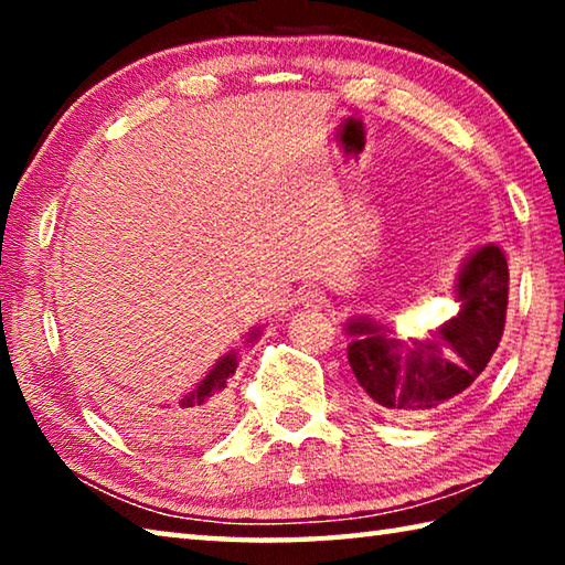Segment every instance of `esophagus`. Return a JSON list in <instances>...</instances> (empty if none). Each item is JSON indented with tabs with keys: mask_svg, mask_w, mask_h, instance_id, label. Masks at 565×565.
<instances>
[{
	"mask_svg": "<svg viewBox=\"0 0 565 565\" xmlns=\"http://www.w3.org/2000/svg\"><path fill=\"white\" fill-rule=\"evenodd\" d=\"M301 303L303 306H321L323 303V291L319 286H306L301 291Z\"/></svg>",
	"mask_w": 565,
	"mask_h": 565,
	"instance_id": "1",
	"label": "esophagus"
}]
</instances>
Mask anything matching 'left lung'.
<instances>
[{
	"label": "left lung",
	"mask_w": 565,
	"mask_h": 565,
	"mask_svg": "<svg viewBox=\"0 0 565 565\" xmlns=\"http://www.w3.org/2000/svg\"><path fill=\"white\" fill-rule=\"evenodd\" d=\"M461 309L426 339H398L371 319L347 323L349 363L363 401L384 418H420L473 384L499 349L509 306V264L495 244L468 254L456 279Z\"/></svg>",
	"instance_id": "1"
}]
</instances>
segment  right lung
<instances>
[{
    "mask_svg": "<svg viewBox=\"0 0 565 565\" xmlns=\"http://www.w3.org/2000/svg\"><path fill=\"white\" fill-rule=\"evenodd\" d=\"M259 339V329L248 331V343ZM238 366L236 351L224 353L214 369L199 381L194 391L179 401L177 406H159L157 411H139L137 426L149 436H161L167 441H189L212 431L222 416V401L226 381L234 376Z\"/></svg>",
    "mask_w": 565,
    "mask_h": 565,
    "instance_id": "obj_1",
    "label": "right lung"
}]
</instances>
